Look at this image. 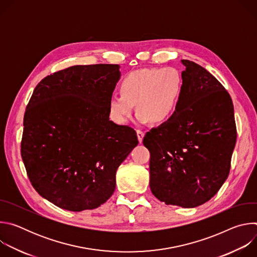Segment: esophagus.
<instances>
[{"label":"esophagus","mask_w":257,"mask_h":257,"mask_svg":"<svg viewBox=\"0 0 257 257\" xmlns=\"http://www.w3.org/2000/svg\"><path fill=\"white\" fill-rule=\"evenodd\" d=\"M136 132H137L138 141L141 143V142H142V140H143V137H144V132H143L142 130H140V129H137V130H136Z\"/></svg>","instance_id":"1"}]
</instances>
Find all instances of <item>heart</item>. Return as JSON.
<instances>
[{
	"label": "heart",
	"mask_w": 257,
	"mask_h": 257,
	"mask_svg": "<svg viewBox=\"0 0 257 257\" xmlns=\"http://www.w3.org/2000/svg\"><path fill=\"white\" fill-rule=\"evenodd\" d=\"M120 90L121 94H114L107 104L108 116L114 123L127 124L137 104L139 123L153 120L160 124L169 121L180 107L182 78L172 67L145 68L125 76Z\"/></svg>",
	"instance_id": "heart-1"
}]
</instances>
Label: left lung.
Here are the masks:
<instances>
[{
    "label": "left lung",
    "mask_w": 257,
    "mask_h": 257,
    "mask_svg": "<svg viewBox=\"0 0 257 257\" xmlns=\"http://www.w3.org/2000/svg\"><path fill=\"white\" fill-rule=\"evenodd\" d=\"M177 113L143 137L151 153L150 186L166 204L184 208L208 201L229 176L237 130L232 98L200 65L181 60Z\"/></svg>",
    "instance_id": "8db88e82"
}]
</instances>
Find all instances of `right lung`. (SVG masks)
<instances>
[{
  "instance_id": "obj_1",
  "label": "right lung",
  "mask_w": 257,
  "mask_h": 257,
  "mask_svg": "<svg viewBox=\"0 0 257 257\" xmlns=\"http://www.w3.org/2000/svg\"><path fill=\"white\" fill-rule=\"evenodd\" d=\"M119 65L72 66L44 78L23 120L21 157L33 188L70 211L93 209L115 191L116 172L138 144L109 120Z\"/></svg>"
}]
</instances>
